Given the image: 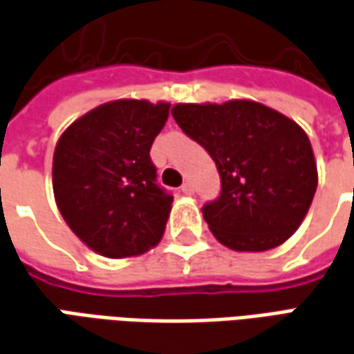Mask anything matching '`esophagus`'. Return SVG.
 <instances>
[{
	"label": "esophagus",
	"mask_w": 354,
	"mask_h": 354,
	"mask_svg": "<svg viewBox=\"0 0 354 354\" xmlns=\"http://www.w3.org/2000/svg\"><path fill=\"white\" fill-rule=\"evenodd\" d=\"M182 194H186V196H194V184H189V182H186V184H182Z\"/></svg>",
	"instance_id": "esophagus-1"
}]
</instances>
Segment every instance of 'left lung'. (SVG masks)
<instances>
[{
	"label": "left lung",
	"instance_id": "obj_1",
	"mask_svg": "<svg viewBox=\"0 0 354 354\" xmlns=\"http://www.w3.org/2000/svg\"><path fill=\"white\" fill-rule=\"evenodd\" d=\"M172 116L217 165L221 194L201 211L218 242L236 252L283 244L306 217L318 187L302 127L252 100L176 104Z\"/></svg>",
	"mask_w": 354,
	"mask_h": 354
}]
</instances>
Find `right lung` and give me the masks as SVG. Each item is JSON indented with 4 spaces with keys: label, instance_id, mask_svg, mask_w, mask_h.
<instances>
[{
    "label": "right lung",
    "instance_id": "add662e5",
    "mask_svg": "<svg viewBox=\"0 0 354 354\" xmlns=\"http://www.w3.org/2000/svg\"><path fill=\"white\" fill-rule=\"evenodd\" d=\"M170 104L114 100L79 118L54 153V196L62 217L104 258L139 256L158 244L172 196L157 182L151 145Z\"/></svg>",
    "mask_w": 354,
    "mask_h": 354
}]
</instances>
